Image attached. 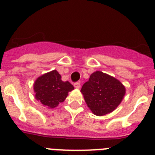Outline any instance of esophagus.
Here are the masks:
<instances>
[{"label": "esophagus", "mask_w": 155, "mask_h": 155, "mask_svg": "<svg viewBox=\"0 0 155 155\" xmlns=\"http://www.w3.org/2000/svg\"><path fill=\"white\" fill-rule=\"evenodd\" d=\"M74 86L75 88H77V89H79L81 87V84L79 82H76V83H74Z\"/></svg>", "instance_id": "esophagus-1"}]
</instances>
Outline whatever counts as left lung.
<instances>
[{
  "instance_id": "8db88e82",
  "label": "left lung",
  "mask_w": 155,
  "mask_h": 155,
  "mask_svg": "<svg viewBox=\"0 0 155 155\" xmlns=\"http://www.w3.org/2000/svg\"><path fill=\"white\" fill-rule=\"evenodd\" d=\"M81 92L93 114L102 116L118 107L125 96L126 87L114 77L95 71L83 84Z\"/></svg>"
}]
</instances>
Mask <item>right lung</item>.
<instances>
[{
  "instance_id": "right-lung-1",
  "label": "right lung",
  "mask_w": 155,
  "mask_h": 155,
  "mask_svg": "<svg viewBox=\"0 0 155 155\" xmlns=\"http://www.w3.org/2000/svg\"><path fill=\"white\" fill-rule=\"evenodd\" d=\"M35 98L49 109L57 107L68 97V92L74 89L69 81H63L57 70L41 75L33 84Z\"/></svg>"
}]
</instances>
